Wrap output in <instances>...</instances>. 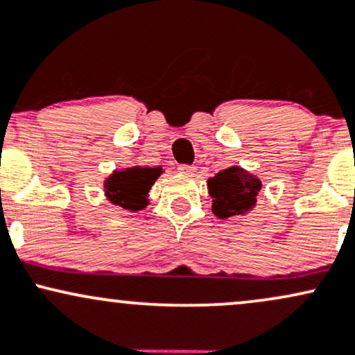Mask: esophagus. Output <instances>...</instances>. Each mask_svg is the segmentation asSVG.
Here are the masks:
<instances>
[{
  "mask_svg": "<svg viewBox=\"0 0 355 355\" xmlns=\"http://www.w3.org/2000/svg\"><path fill=\"white\" fill-rule=\"evenodd\" d=\"M178 171L181 174H186V176H194V174H196V167L194 166H186V164H181L178 167Z\"/></svg>",
  "mask_w": 355,
  "mask_h": 355,
  "instance_id": "esophagus-1",
  "label": "esophagus"
}]
</instances>
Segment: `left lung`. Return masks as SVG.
<instances>
[{
    "label": "left lung",
    "instance_id": "1",
    "mask_svg": "<svg viewBox=\"0 0 355 355\" xmlns=\"http://www.w3.org/2000/svg\"><path fill=\"white\" fill-rule=\"evenodd\" d=\"M261 181L240 166L223 169L208 179V193L213 198V213L220 220L246 214L257 205Z\"/></svg>",
    "mask_w": 355,
    "mask_h": 355
}]
</instances>
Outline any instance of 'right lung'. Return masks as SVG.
I'll return each instance as SVG.
<instances>
[{"mask_svg":"<svg viewBox=\"0 0 355 355\" xmlns=\"http://www.w3.org/2000/svg\"><path fill=\"white\" fill-rule=\"evenodd\" d=\"M162 174V167L132 166L114 171L103 181L107 201L129 211H141L149 205V191Z\"/></svg>","mask_w":355,"mask_h":355,"instance_id":"right-lung-1","label":"right lung"}]
</instances>
